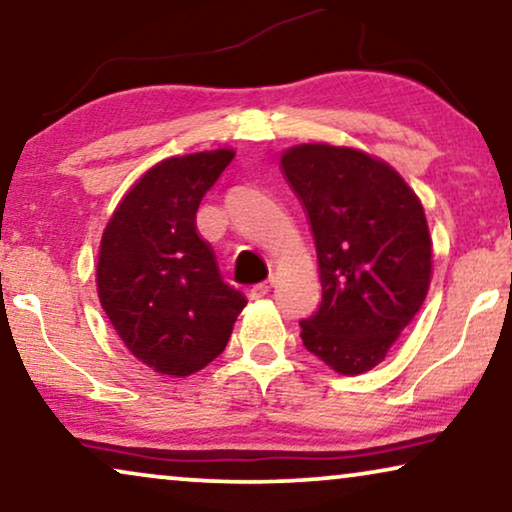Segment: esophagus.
<instances>
[{
  "label": "esophagus",
  "mask_w": 512,
  "mask_h": 512,
  "mask_svg": "<svg viewBox=\"0 0 512 512\" xmlns=\"http://www.w3.org/2000/svg\"><path fill=\"white\" fill-rule=\"evenodd\" d=\"M270 289H272V282H261V284L251 286V291H249V298H251V300H258V298L268 296Z\"/></svg>",
  "instance_id": "obj_1"
}]
</instances>
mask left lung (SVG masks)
Returning a JSON list of instances; mask_svg holds the SVG:
<instances>
[{
    "instance_id": "8db88e82",
    "label": "left lung",
    "mask_w": 512,
    "mask_h": 512,
    "mask_svg": "<svg viewBox=\"0 0 512 512\" xmlns=\"http://www.w3.org/2000/svg\"><path fill=\"white\" fill-rule=\"evenodd\" d=\"M282 172L310 219L321 277V305L300 321V338L335 373H366L429 291L422 202L394 167L347 146H293Z\"/></svg>"
}]
</instances>
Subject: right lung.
Instances as JSON below:
<instances>
[{"mask_svg": "<svg viewBox=\"0 0 512 512\" xmlns=\"http://www.w3.org/2000/svg\"><path fill=\"white\" fill-rule=\"evenodd\" d=\"M233 158L216 149L153 165L104 228L102 310L125 347L160 375L186 377L214 361L247 305L195 228L200 200Z\"/></svg>", "mask_w": 512, "mask_h": 512, "instance_id": "right-lung-1", "label": "right lung"}]
</instances>
